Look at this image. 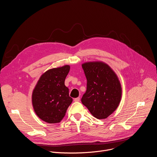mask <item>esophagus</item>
Returning <instances> with one entry per match:
<instances>
[{
	"instance_id": "esophagus-1",
	"label": "esophagus",
	"mask_w": 157,
	"mask_h": 157,
	"mask_svg": "<svg viewBox=\"0 0 157 157\" xmlns=\"http://www.w3.org/2000/svg\"><path fill=\"white\" fill-rule=\"evenodd\" d=\"M74 101H75V102H78L79 101H80V98L79 97H77V98H74Z\"/></svg>"
}]
</instances>
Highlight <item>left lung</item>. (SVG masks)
Listing matches in <instances>:
<instances>
[{
	"mask_svg": "<svg viewBox=\"0 0 157 157\" xmlns=\"http://www.w3.org/2000/svg\"><path fill=\"white\" fill-rule=\"evenodd\" d=\"M86 80V91L82 103L97 119H106L117 108L122 97L119 78L111 67L102 61L82 64Z\"/></svg>",
	"mask_w": 157,
	"mask_h": 157,
	"instance_id": "left-lung-1",
	"label": "left lung"
}]
</instances>
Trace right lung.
I'll use <instances>...</instances> for the list:
<instances>
[{
	"mask_svg": "<svg viewBox=\"0 0 157 157\" xmlns=\"http://www.w3.org/2000/svg\"><path fill=\"white\" fill-rule=\"evenodd\" d=\"M70 66L52 68L43 73L33 90L31 101L36 114L42 121L60 122L72 102L64 82Z\"/></svg>",
	"mask_w": 157,
	"mask_h": 157,
	"instance_id": "right-lung-1",
	"label": "right lung"
}]
</instances>
